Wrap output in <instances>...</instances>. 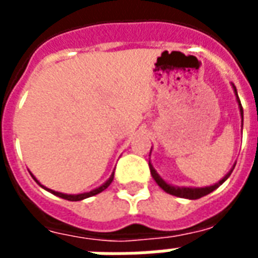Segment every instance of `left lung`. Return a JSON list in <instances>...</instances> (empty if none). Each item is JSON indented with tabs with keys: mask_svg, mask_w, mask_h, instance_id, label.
Wrapping results in <instances>:
<instances>
[{
	"mask_svg": "<svg viewBox=\"0 0 258 258\" xmlns=\"http://www.w3.org/2000/svg\"><path fill=\"white\" fill-rule=\"evenodd\" d=\"M233 90H235V94H236V99H238L239 107H240V114H242V120H243V109H242V103H240V101H239L238 92H236V88H235V87H233ZM149 168H151V174H152V177H153V179L156 181L157 185H159L164 192H167V194L170 195H174V196H178V198H185V199H199V198H203V196H206V195H209L210 192L217 189V188H218L224 181H227V178L231 175V173H232V170L235 168V166H233L232 170H231V171H229V173H228L227 175L221 179V181H218L217 184L211 185V186H206V188H178V186H171V185H168L167 182H164V181H163L162 177L156 173V170L152 167L151 163H149Z\"/></svg>",
	"mask_w": 258,
	"mask_h": 258,
	"instance_id": "8db88e82",
	"label": "left lung"
}]
</instances>
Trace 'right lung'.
Returning <instances> with one entry per match:
<instances>
[{
	"mask_svg": "<svg viewBox=\"0 0 258 258\" xmlns=\"http://www.w3.org/2000/svg\"><path fill=\"white\" fill-rule=\"evenodd\" d=\"M31 177H33V178H34V175H33V174H31ZM113 177H114V173H113L112 175H110V178L107 179V181H106V182H105V184L101 185V186H99V188H96V189L91 190V192H87V194H80V195H66V194H60V192H55V190H51V189H48V190H49V192H51V194L56 195V196H59V198H62V199L70 200V202H77V200L87 199V198H90V196H94V195L101 194L102 190H105V189H106V188H107V186H109V185L112 184ZM34 179H36V178H34ZM36 181H37V179H36ZM37 182H38V181H37ZM38 184H40V182H38ZM41 186H42V185H41ZM42 188H44V186H42ZM45 189H47V188H45Z\"/></svg>",
	"mask_w": 258,
	"mask_h": 258,
	"instance_id": "add662e5",
	"label": "right lung"
}]
</instances>
